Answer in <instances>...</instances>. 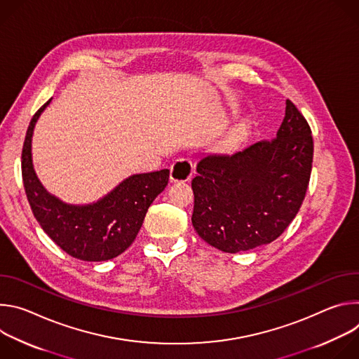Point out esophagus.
<instances>
[{
  "mask_svg": "<svg viewBox=\"0 0 359 359\" xmlns=\"http://www.w3.org/2000/svg\"><path fill=\"white\" fill-rule=\"evenodd\" d=\"M193 175V163L189 159L180 158L173 162L170 168V180L172 182H187Z\"/></svg>",
  "mask_w": 359,
  "mask_h": 359,
  "instance_id": "34e87169",
  "label": "esophagus"
}]
</instances>
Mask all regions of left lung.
<instances>
[{
    "label": "left lung",
    "instance_id": "1",
    "mask_svg": "<svg viewBox=\"0 0 359 359\" xmlns=\"http://www.w3.org/2000/svg\"><path fill=\"white\" fill-rule=\"evenodd\" d=\"M314 142L291 100L273 140L200 158L191 180L197 234L224 252L274 241L297 216L310 183Z\"/></svg>",
    "mask_w": 359,
    "mask_h": 359
}]
</instances>
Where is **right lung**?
<instances>
[{"label": "right lung", "instance_id": "add662e5", "mask_svg": "<svg viewBox=\"0 0 359 359\" xmlns=\"http://www.w3.org/2000/svg\"><path fill=\"white\" fill-rule=\"evenodd\" d=\"M50 99L29 122L22 147V182L31 210L42 230L65 252L83 262L118 257L136 238L150 204L161 194L169 170L132 175L90 204H68L42 186L32 165V133Z\"/></svg>", "mask_w": 359, "mask_h": 359}]
</instances>
